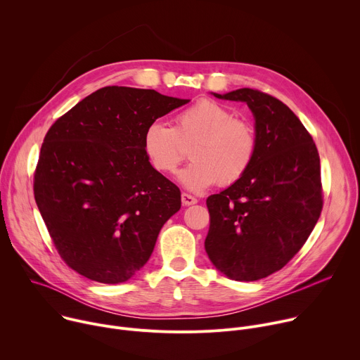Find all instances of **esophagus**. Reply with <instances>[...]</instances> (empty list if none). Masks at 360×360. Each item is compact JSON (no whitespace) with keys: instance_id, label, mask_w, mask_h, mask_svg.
<instances>
[{"instance_id":"1","label":"esophagus","mask_w":360,"mask_h":360,"mask_svg":"<svg viewBox=\"0 0 360 360\" xmlns=\"http://www.w3.org/2000/svg\"><path fill=\"white\" fill-rule=\"evenodd\" d=\"M181 198H182V203L185 205V207H189V205H193V203L198 202V199H196L193 195L186 193V192H184Z\"/></svg>"}]
</instances>
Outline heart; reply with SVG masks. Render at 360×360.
Here are the masks:
<instances>
[{"label":"heart","instance_id":"heart-1","mask_svg":"<svg viewBox=\"0 0 360 360\" xmlns=\"http://www.w3.org/2000/svg\"><path fill=\"white\" fill-rule=\"evenodd\" d=\"M192 161L182 171L184 185L202 191L218 182L229 186L240 181L258 153V135L252 124L212 99H199L175 117L174 127L152 121L143 132V149L150 165L171 175L186 157Z\"/></svg>","mask_w":360,"mask_h":360}]
</instances>
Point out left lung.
<instances>
[{"mask_svg":"<svg viewBox=\"0 0 360 360\" xmlns=\"http://www.w3.org/2000/svg\"><path fill=\"white\" fill-rule=\"evenodd\" d=\"M214 95L246 102L258 153L240 181L207 199L205 250L228 278L258 281L293 258L321 217L319 153L312 135L278 98L252 88Z\"/></svg>","mask_w":360,"mask_h":360,"instance_id":"8db88e82","label":"left lung"}]
</instances>
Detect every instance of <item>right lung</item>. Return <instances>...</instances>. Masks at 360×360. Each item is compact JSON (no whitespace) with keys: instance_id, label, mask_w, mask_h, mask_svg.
Masks as SVG:
<instances>
[{"instance_id":"1","label":"right lung","mask_w":360,"mask_h":360,"mask_svg":"<svg viewBox=\"0 0 360 360\" xmlns=\"http://www.w3.org/2000/svg\"><path fill=\"white\" fill-rule=\"evenodd\" d=\"M186 102L155 89L104 86L48 129L34 196L61 259L79 275L121 283L148 262L181 208V192L149 164L143 132Z\"/></svg>"}]
</instances>
